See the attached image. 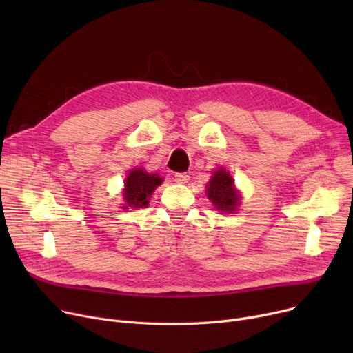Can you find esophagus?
I'll return each mask as SVG.
<instances>
[{
    "mask_svg": "<svg viewBox=\"0 0 353 353\" xmlns=\"http://www.w3.org/2000/svg\"><path fill=\"white\" fill-rule=\"evenodd\" d=\"M174 180L180 184H184V183H188L190 180V176L188 173H176Z\"/></svg>",
    "mask_w": 353,
    "mask_h": 353,
    "instance_id": "esophagus-1",
    "label": "esophagus"
}]
</instances>
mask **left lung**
I'll use <instances>...</instances> for the list:
<instances>
[{"instance_id":"left-lung-1","label":"left lung","mask_w":353,"mask_h":353,"mask_svg":"<svg viewBox=\"0 0 353 353\" xmlns=\"http://www.w3.org/2000/svg\"><path fill=\"white\" fill-rule=\"evenodd\" d=\"M208 196L212 200L213 206L225 213L236 210L240 200L233 188L232 176L223 169L216 170L212 176V180L208 184Z\"/></svg>"}]
</instances>
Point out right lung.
I'll return each mask as SVG.
<instances>
[{
  "mask_svg": "<svg viewBox=\"0 0 353 353\" xmlns=\"http://www.w3.org/2000/svg\"><path fill=\"white\" fill-rule=\"evenodd\" d=\"M163 180L159 174H148L141 169H134L128 173L125 179L124 200L130 208H144L148 205V197Z\"/></svg>",
  "mask_w": 353,
  "mask_h": 353,
  "instance_id": "right-lung-1",
  "label": "right lung"
}]
</instances>
